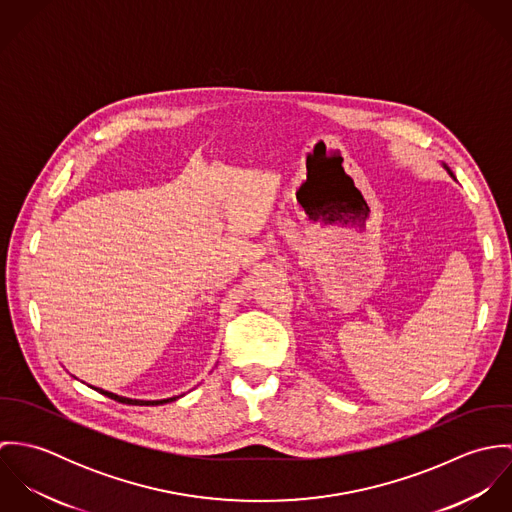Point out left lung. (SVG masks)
<instances>
[{"instance_id":"obj_1","label":"left lung","mask_w":512,"mask_h":512,"mask_svg":"<svg viewBox=\"0 0 512 512\" xmlns=\"http://www.w3.org/2000/svg\"><path fill=\"white\" fill-rule=\"evenodd\" d=\"M447 171H449V169H447ZM449 175H451V177H453V173H451V171H449Z\"/></svg>"}]
</instances>
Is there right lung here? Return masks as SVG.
<instances>
[{
  "instance_id": "obj_1",
  "label": "right lung",
  "mask_w": 512,
  "mask_h": 512,
  "mask_svg": "<svg viewBox=\"0 0 512 512\" xmlns=\"http://www.w3.org/2000/svg\"><path fill=\"white\" fill-rule=\"evenodd\" d=\"M100 394L112 398V400H118L122 404H132V406H157V404H167V402H173L177 398H167V400H132V398H124V396H118V394H112L108 390H102V388H96Z\"/></svg>"
}]
</instances>
